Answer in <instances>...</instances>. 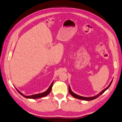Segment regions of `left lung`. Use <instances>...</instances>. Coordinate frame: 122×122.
Listing matches in <instances>:
<instances>
[{
	"instance_id": "obj_1",
	"label": "left lung",
	"mask_w": 122,
	"mask_h": 122,
	"mask_svg": "<svg viewBox=\"0 0 122 122\" xmlns=\"http://www.w3.org/2000/svg\"><path fill=\"white\" fill-rule=\"evenodd\" d=\"M112 81L110 82V85H109V86H108V87H107V88H106V89H105L104 90H103L99 94L97 95L96 96H95L91 97H82V96H79V95H78L74 93L72 91H71V88H70V86H69V88H68V90H69V92H70V94H71V96H73L74 97H75V98H76L79 99H81V100H85V101H92V100H93V99H95V98H97L99 96L102 95L103 93H104V92H105V91H106V90H107L109 88V86H110V85H111V83H112Z\"/></svg>"
}]
</instances>
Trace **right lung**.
<instances>
[{"instance_id": "add662e5", "label": "right lung", "mask_w": 122, "mask_h": 122, "mask_svg": "<svg viewBox=\"0 0 122 122\" xmlns=\"http://www.w3.org/2000/svg\"><path fill=\"white\" fill-rule=\"evenodd\" d=\"M52 84H53V82L51 83V85L49 87V88L48 89V90H47L46 91H45V92L42 93H40V94H35V95H31V96H25L24 95V94H23L22 93H20V91H18V90H17V92L19 93L21 95H22L23 96L27 98H33V99H35V98H41L43 97H44L46 96L47 95H48L49 93L51 92V88H52Z\"/></svg>"}]
</instances>
